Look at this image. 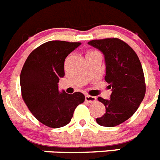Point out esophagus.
Wrapping results in <instances>:
<instances>
[{"instance_id": "esophagus-1", "label": "esophagus", "mask_w": 160, "mask_h": 160, "mask_svg": "<svg viewBox=\"0 0 160 160\" xmlns=\"http://www.w3.org/2000/svg\"><path fill=\"white\" fill-rule=\"evenodd\" d=\"M97 98L95 97H92V96H89V95H86L85 96V101H88V102H94L96 101Z\"/></svg>"}]
</instances>
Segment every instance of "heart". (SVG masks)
<instances>
[{
	"label": "heart",
	"mask_w": 160,
	"mask_h": 160,
	"mask_svg": "<svg viewBox=\"0 0 160 160\" xmlns=\"http://www.w3.org/2000/svg\"><path fill=\"white\" fill-rule=\"evenodd\" d=\"M93 52H96V51H92V52H89V53H93ZM88 53V54H89Z\"/></svg>",
	"instance_id": "obj_1"
}]
</instances>
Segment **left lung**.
I'll return each mask as SVG.
<instances>
[{
	"mask_svg": "<svg viewBox=\"0 0 160 160\" xmlns=\"http://www.w3.org/2000/svg\"><path fill=\"white\" fill-rule=\"evenodd\" d=\"M88 44L103 53L105 80L112 88L109 100L98 97L105 105V113L96 121L102 126L113 127L130 118L143 100V70L134 50L118 38L92 40Z\"/></svg>",
	"mask_w": 160,
	"mask_h": 160,
	"instance_id": "left-lung-1",
	"label": "left lung"
}]
</instances>
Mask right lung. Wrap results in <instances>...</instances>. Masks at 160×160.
I'll use <instances>...</instances> for the list:
<instances>
[{
	"instance_id": "1",
	"label": "right lung",
	"mask_w": 160,
	"mask_h": 160,
	"mask_svg": "<svg viewBox=\"0 0 160 160\" xmlns=\"http://www.w3.org/2000/svg\"><path fill=\"white\" fill-rule=\"evenodd\" d=\"M80 42L50 41L32 51L25 62L20 76L22 98L40 122L59 128L71 122L75 109L84 101L79 92H59V79L64 76L66 57Z\"/></svg>"
}]
</instances>
